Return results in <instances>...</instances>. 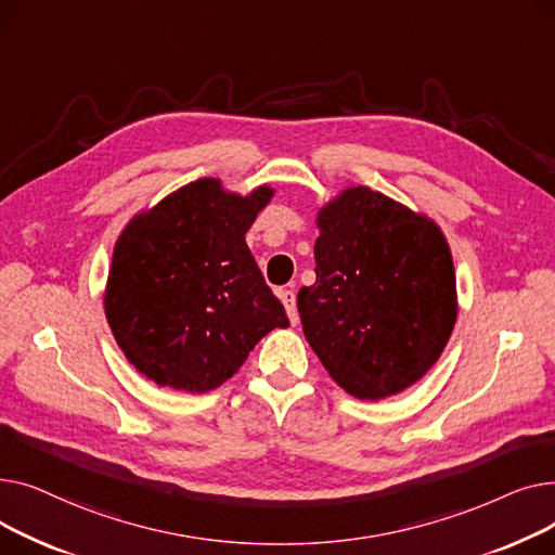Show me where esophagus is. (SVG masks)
I'll list each match as a JSON object with an SVG mask.
<instances>
[{
	"mask_svg": "<svg viewBox=\"0 0 555 555\" xmlns=\"http://www.w3.org/2000/svg\"><path fill=\"white\" fill-rule=\"evenodd\" d=\"M279 299L283 301L285 306V312L289 317V322L297 324L299 322V312H297V295L293 293V289H281L279 293Z\"/></svg>",
	"mask_w": 555,
	"mask_h": 555,
	"instance_id": "esophagus-1",
	"label": "esophagus"
}]
</instances>
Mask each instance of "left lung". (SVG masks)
<instances>
[{"instance_id":"obj_1","label":"left lung","mask_w":555,"mask_h":555,"mask_svg":"<svg viewBox=\"0 0 555 555\" xmlns=\"http://www.w3.org/2000/svg\"><path fill=\"white\" fill-rule=\"evenodd\" d=\"M317 227V281L297 297L304 335L346 393L396 396L441 358L456 322L443 231L366 186L344 189Z\"/></svg>"}]
</instances>
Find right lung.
I'll use <instances>...</instances> for the list:
<instances>
[{
	"label": "right lung",
	"mask_w": 555,
	"mask_h": 555,
	"mask_svg": "<svg viewBox=\"0 0 555 555\" xmlns=\"http://www.w3.org/2000/svg\"><path fill=\"white\" fill-rule=\"evenodd\" d=\"M274 189L204 178L137 214L114 245L105 317L128 362L159 387L207 393L289 326L245 243Z\"/></svg>",
	"instance_id": "right-lung-1"
}]
</instances>
